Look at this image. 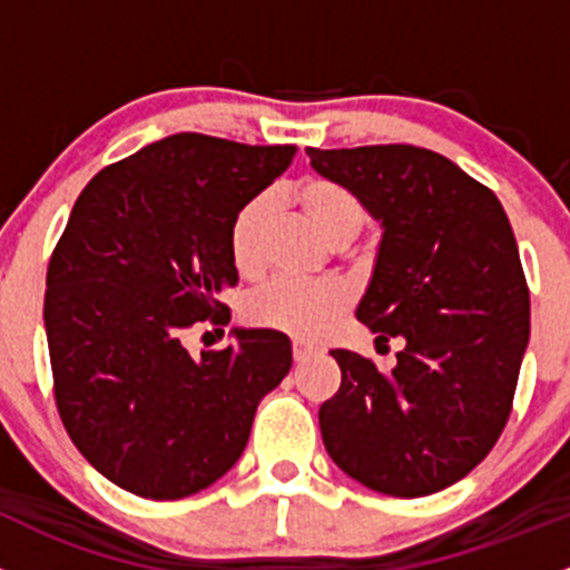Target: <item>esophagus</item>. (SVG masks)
Segmentation results:
<instances>
[{"label":"esophagus","mask_w":570,"mask_h":570,"mask_svg":"<svg viewBox=\"0 0 570 570\" xmlns=\"http://www.w3.org/2000/svg\"><path fill=\"white\" fill-rule=\"evenodd\" d=\"M292 356H295L297 364H303V362H308L312 356H317V347L306 345V342H295V345H292Z\"/></svg>","instance_id":"obj_1"}]
</instances>
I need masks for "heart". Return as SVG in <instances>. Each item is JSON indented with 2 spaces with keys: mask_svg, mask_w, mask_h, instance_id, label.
<instances>
[{
  "mask_svg": "<svg viewBox=\"0 0 570 570\" xmlns=\"http://www.w3.org/2000/svg\"><path fill=\"white\" fill-rule=\"evenodd\" d=\"M308 217L336 245H347L367 219L364 200L340 180L312 178L297 189ZM275 203L269 191L250 197L234 214L228 228L230 262L242 275H256L264 262V234L273 223ZM351 306V289L342 281L278 278L258 286L245 301V317L262 328L281 331L295 340H320Z\"/></svg>",
  "mask_w": 570,
  "mask_h": 570,
  "instance_id": "b5f03b06",
  "label": "heart"
}]
</instances>
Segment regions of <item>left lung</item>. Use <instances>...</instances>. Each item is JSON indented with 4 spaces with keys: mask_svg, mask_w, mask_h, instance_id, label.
<instances>
[{
    "mask_svg": "<svg viewBox=\"0 0 570 570\" xmlns=\"http://www.w3.org/2000/svg\"><path fill=\"white\" fill-rule=\"evenodd\" d=\"M308 158L384 228L356 317L379 342L403 336L392 370L331 351L342 384L320 406L325 451L375 493L432 495L490 454L512 412L529 345L515 234L499 197L440 153L308 147Z\"/></svg>",
    "mask_w": 570,
    "mask_h": 570,
    "instance_id": "obj_1",
    "label": "left lung"
}]
</instances>
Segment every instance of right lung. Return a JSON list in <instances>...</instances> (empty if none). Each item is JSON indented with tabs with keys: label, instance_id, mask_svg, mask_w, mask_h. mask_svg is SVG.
I'll return each instance as SVG.
<instances>
[{
	"label": "right lung",
	"instance_id": "1",
	"mask_svg": "<svg viewBox=\"0 0 570 570\" xmlns=\"http://www.w3.org/2000/svg\"><path fill=\"white\" fill-rule=\"evenodd\" d=\"M292 158V145L175 132L94 175L71 208L43 297L55 403L77 451L127 493L175 501L225 476L289 373L281 331L236 328L200 358L184 334L230 320V219Z\"/></svg>",
	"mask_w": 570,
	"mask_h": 570
}]
</instances>
